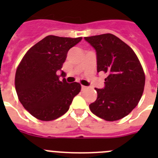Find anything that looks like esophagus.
<instances>
[{"mask_svg":"<svg viewBox=\"0 0 158 158\" xmlns=\"http://www.w3.org/2000/svg\"><path fill=\"white\" fill-rule=\"evenodd\" d=\"M88 87L87 86H85V85H81V89L82 90H85V89H87Z\"/></svg>","mask_w":158,"mask_h":158,"instance_id":"obj_1","label":"esophagus"}]
</instances>
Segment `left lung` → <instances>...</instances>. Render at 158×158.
Here are the masks:
<instances>
[{
	"label": "left lung",
	"instance_id": "1",
	"mask_svg": "<svg viewBox=\"0 0 158 158\" xmlns=\"http://www.w3.org/2000/svg\"><path fill=\"white\" fill-rule=\"evenodd\" d=\"M96 50L97 73H107L104 89H95L96 100L89 108L106 121H115L131 112L143 93L145 73L127 44L110 33L85 37Z\"/></svg>",
	"mask_w": 158,
	"mask_h": 158
}]
</instances>
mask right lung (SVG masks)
I'll use <instances>...</instances> for the list:
<instances>
[{
    "label": "right lung",
    "instance_id": "obj_1",
    "mask_svg": "<svg viewBox=\"0 0 158 158\" xmlns=\"http://www.w3.org/2000/svg\"><path fill=\"white\" fill-rule=\"evenodd\" d=\"M81 40L47 36L29 49L18 65L15 77L18 98L38 119L51 121L63 115L80 93V84L67 83L63 71L61 81L57 72L62 68L69 49Z\"/></svg>",
    "mask_w": 158,
    "mask_h": 158
}]
</instances>
